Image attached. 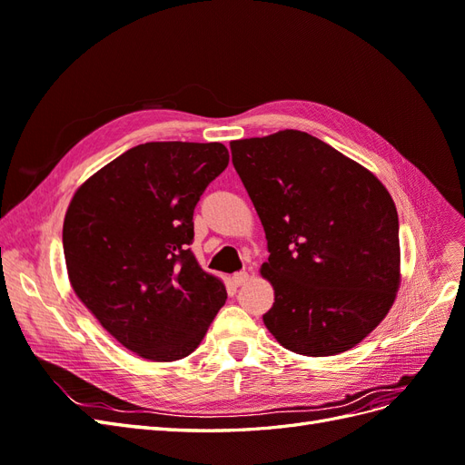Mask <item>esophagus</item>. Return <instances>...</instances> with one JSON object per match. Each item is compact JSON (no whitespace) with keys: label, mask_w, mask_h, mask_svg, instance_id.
<instances>
[{"label":"esophagus","mask_w":465,"mask_h":465,"mask_svg":"<svg viewBox=\"0 0 465 465\" xmlns=\"http://www.w3.org/2000/svg\"><path fill=\"white\" fill-rule=\"evenodd\" d=\"M248 279H250L248 272H236V273L232 275V283H234L236 287H242L244 283H248Z\"/></svg>","instance_id":"esophagus-1"}]
</instances>
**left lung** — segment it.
Returning <instances> with one entry per match:
<instances>
[{
  "mask_svg": "<svg viewBox=\"0 0 465 465\" xmlns=\"http://www.w3.org/2000/svg\"><path fill=\"white\" fill-rule=\"evenodd\" d=\"M263 224L262 275L275 302L263 323L292 353L330 357L362 341L400 285V221L372 173L306 132L231 143Z\"/></svg>",
  "mask_w": 465,
  "mask_h": 465,
  "instance_id": "1",
  "label": "left lung"
}]
</instances>
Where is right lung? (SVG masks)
Masks as SVG:
<instances>
[{"instance_id": "obj_1", "label": "right lung", "mask_w": 465, "mask_h": 465, "mask_svg": "<svg viewBox=\"0 0 465 465\" xmlns=\"http://www.w3.org/2000/svg\"><path fill=\"white\" fill-rule=\"evenodd\" d=\"M227 164L223 143H143L93 174L69 203L64 254L72 287L139 357L184 359L227 301L190 250L193 209Z\"/></svg>"}]
</instances>
